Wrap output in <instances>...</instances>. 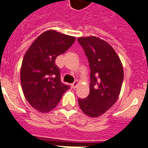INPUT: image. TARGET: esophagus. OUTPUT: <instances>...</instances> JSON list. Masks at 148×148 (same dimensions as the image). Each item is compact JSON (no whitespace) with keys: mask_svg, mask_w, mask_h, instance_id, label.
Listing matches in <instances>:
<instances>
[{"mask_svg":"<svg viewBox=\"0 0 148 148\" xmlns=\"http://www.w3.org/2000/svg\"><path fill=\"white\" fill-rule=\"evenodd\" d=\"M78 85H79V82L75 81L72 85H71V86H72V88H75L78 86Z\"/></svg>","mask_w":148,"mask_h":148,"instance_id":"esophagus-1","label":"esophagus"}]
</instances>
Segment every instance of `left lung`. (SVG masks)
<instances>
[{
	"label": "left lung",
	"instance_id": "obj_1",
	"mask_svg": "<svg viewBox=\"0 0 148 148\" xmlns=\"http://www.w3.org/2000/svg\"><path fill=\"white\" fill-rule=\"evenodd\" d=\"M90 67V92L79 99L83 113L97 118L114 106L119 99L124 79L122 63L116 52L106 41L95 36L79 37Z\"/></svg>",
	"mask_w": 148,
	"mask_h": 148
}]
</instances>
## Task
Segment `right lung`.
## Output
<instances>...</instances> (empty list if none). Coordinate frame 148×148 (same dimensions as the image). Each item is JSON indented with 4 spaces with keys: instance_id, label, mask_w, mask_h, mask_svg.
<instances>
[{
    "instance_id": "right-lung-1",
    "label": "right lung",
    "mask_w": 148,
    "mask_h": 148,
    "mask_svg": "<svg viewBox=\"0 0 148 148\" xmlns=\"http://www.w3.org/2000/svg\"><path fill=\"white\" fill-rule=\"evenodd\" d=\"M75 40L74 36L49 29L41 34L26 52L21 68V86L27 101L38 112L52 111L70 88L60 80L55 60Z\"/></svg>"
}]
</instances>
